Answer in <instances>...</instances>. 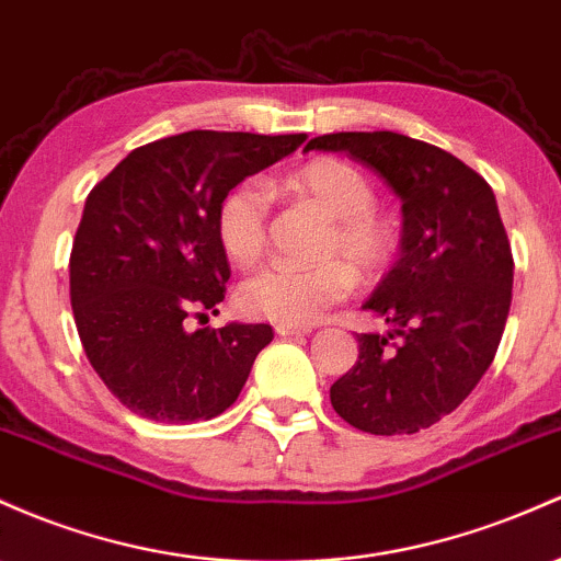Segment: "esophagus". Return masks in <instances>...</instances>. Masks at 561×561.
I'll return each mask as SVG.
<instances>
[{
    "label": "esophagus",
    "mask_w": 561,
    "mask_h": 561,
    "mask_svg": "<svg viewBox=\"0 0 561 561\" xmlns=\"http://www.w3.org/2000/svg\"><path fill=\"white\" fill-rule=\"evenodd\" d=\"M274 332L282 337H293V335H309L311 328H306V324H276Z\"/></svg>",
    "instance_id": "1"
}]
</instances>
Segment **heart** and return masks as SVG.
Returning a JSON list of instances; mask_svg holds the SVG:
<instances>
[{
    "label": "heart",
    "mask_w": 561,
    "mask_h": 561,
    "mask_svg": "<svg viewBox=\"0 0 561 561\" xmlns=\"http://www.w3.org/2000/svg\"><path fill=\"white\" fill-rule=\"evenodd\" d=\"M279 188L309 202L332 220L317 266L274 263L239 287V306L250 317L279 324H311L354 290V274L375 282L397 261L402 233L391 215L375 207L370 178L351 162L319 157L287 172ZM215 231L237 266L261 261L268 242V194L257 183H239L220 199Z\"/></svg>",
    "instance_id": "1"
}]
</instances>
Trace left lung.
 Segmentation results:
<instances>
[{
  "label": "left lung",
  "mask_w": 561,
  "mask_h": 561,
  "mask_svg": "<svg viewBox=\"0 0 561 561\" xmlns=\"http://www.w3.org/2000/svg\"><path fill=\"white\" fill-rule=\"evenodd\" d=\"M346 151L402 199V255L365 311L359 359L330 386L343 421L375 436L434 426L473 391L501 346L514 257L490 183L439 146L408 135L330 133L306 151Z\"/></svg>",
  "instance_id": "left-lung-1"
}]
</instances>
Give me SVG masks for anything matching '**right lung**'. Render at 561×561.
Here are the masks:
<instances>
[{
    "mask_svg": "<svg viewBox=\"0 0 561 561\" xmlns=\"http://www.w3.org/2000/svg\"><path fill=\"white\" fill-rule=\"evenodd\" d=\"M306 140L191 130L127 153L95 183L69 257L71 309L92 370L135 415L210 421L237 402L268 324L205 322L231 268L215 231L220 199Z\"/></svg>",
    "mask_w": 561,
    "mask_h": 561,
    "instance_id": "1",
    "label": "right lung"
}]
</instances>
